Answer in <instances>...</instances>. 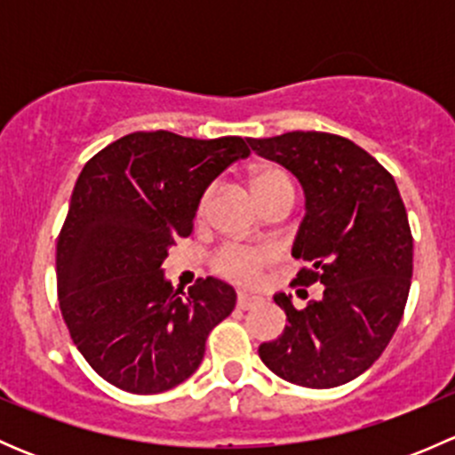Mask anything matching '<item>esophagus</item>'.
Masks as SVG:
<instances>
[{
	"instance_id": "esophagus-1",
	"label": "esophagus",
	"mask_w": 455,
	"mask_h": 455,
	"mask_svg": "<svg viewBox=\"0 0 455 455\" xmlns=\"http://www.w3.org/2000/svg\"><path fill=\"white\" fill-rule=\"evenodd\" d=\"M261 301L264 299H261L259 295H253V292H240V295H237V308H242V310L257 308Z\"/></svg>"
}]
</instances>
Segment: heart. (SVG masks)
Wrapping results in <instances>:
<instances>
[{
    "instance_id": "b5f03b06",
    "label": "heart",
    "mask_w": 455,
    "mask_h": 455,
    "mask_svg": "<svg viewBox=\"0 0 455 455\" xmlns=\"http://www.w3.org/2000/svg\"><path fill=\"white\" fill-rule=\"evenodd\" d=\"M251 189H253L255 198L259 202L266 196L279 194V191H292V185L283 169L259 167L251 173ZM206 204H209V194L202 198L200 211H204ZM273 257L275 253L266 246H227V249L215 255V268L224 277L246 282V279H253Z\"/></svg>"
}]
</instances>
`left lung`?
I'll list each match as a JSON object with an SVG mask.
<instances>
[{"label": "left lung", "instance_id": "1", "mask_svg": "<svg viewBox=\"0 0 455 455\" xmlns=\"http://www.w3.org/2000/svg\"><path fill=\"white\" fill-rule=\"evenodd\" d=\"M249 145L299 180L306 213L292 257L308 268L295 283L323 286L301 310L286 292L273 297L288 325L261 343L259 359L301 387L350 383L387 347L410 295L414 240L396 182L341 136L288 132Z\"/></svg>", "mask_w": 455, "mask_h": 455}]
</instances>
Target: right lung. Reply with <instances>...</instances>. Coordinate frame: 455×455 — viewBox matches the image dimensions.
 Returning a JSON list of instances; mask_svg holds the SVG:
<instances>
[{
  "mask_svg": "<svg viewBox=\"0 0 455 455\" xmlns=\"http://www.w3.org/2000/svg\"><path fill=\"white\" fill-rule=\"evenodd\" d=\"M246 156L240 136L134 132L85 163L57 242L59 306L84 359L114 387L158 394L180 385L235 308V288L218 277L180 297L163 261L191 233L211 182Z\"/></svg>",
  "mask_w": 455,
  "mask_h": 455,
  "instance_id": "1",
  "label": "right lung"
}]
</instances>
